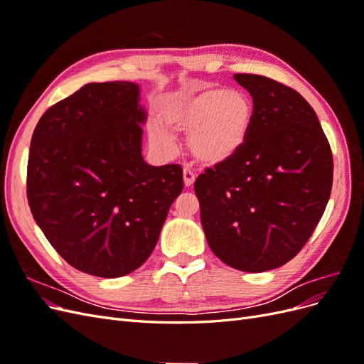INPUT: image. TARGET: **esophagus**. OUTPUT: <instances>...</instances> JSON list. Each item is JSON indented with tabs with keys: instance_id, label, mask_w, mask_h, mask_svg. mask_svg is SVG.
<instances>
[{
	"instance_id": "34e87169",
	"label": "esophagus",
	"mask_w": 364,
	"mask_h": 364,
	"mask_svg": "<svg viewBox=\"0 0 364 364\" xmlns=\"http://www.w3.org/2000/svg\"><path fill=\"white\" fill-rule=\"evenodd\" d=\"M194 181H196L194 173L188 168H183V183H185V186H188V188H190V186L194 185Z\"/></svg>"
}]
</instances>
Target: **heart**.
<instances>
[{"mask_svg": "<svg viewBox=\"0 0 364 364\" xmlns=\"http://www.w3.org/2000/svg\"><path fill=\"white\" fill-rule=\"evenodd\" d=\"M161 118L171 129L190 134L188 147L197 162L206 167H222L247 146L255 105L245 92L199 86L165 97ZM151 134L159 142L171 139L161 126L153 127Z\"/></svg>", "mask_w": 364, "mask_h": 364, "instance_id": "obj_1", "label": "heart"}]
</instances>
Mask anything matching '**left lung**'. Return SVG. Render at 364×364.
I'll return each instance as SVG.
<instances>
[{
	"label": "left lung",
	"mask_w": 364,
	"mask_h": 364,
	"mask_svg": "<svg viewBox=\"0 0 364 364\" xmlns=\"http://www.w3.org/2000/svg\"><path fill=\"white\" fill-rule=\"evenodd\" d=\"M255 105L247 146L194 183L209 247L259 273L294 258L322 218L333 186L331 147L313 107L269 77L235 74Z\"/></svg>",
	"instance_id": "8db88e82"
}]
</instances>
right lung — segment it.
I'll return each instance as SVG.
<instances>
[{
	"label": "right lung",
	"instance_id": "obj_1",
	"mask_svg": "<svg viewBox=\"0 0 364 364\" xmlns=\"http://www.w3.org/2000/svg\"><path fill=\"white\" fill-rule=\"evenodd\" d=\"M147 112L134 82L87 83L51 106L33 132L27 197L50 245L100 278L136 270L183 190L176 164L142 158Z\"/></svg>",
	"mask_w": 364,
	"mask_h": 364
}]
</instances>
